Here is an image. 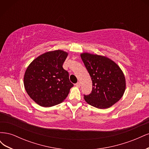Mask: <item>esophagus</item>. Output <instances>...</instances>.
Listing matches in <instances>:
<instances>
[{
  "instance_id": "esophagus-1",
  "label": "esophagus",
  "mask_w": 149,
  "mask_h": 149,
  "mask_svg": "<svg viewBox=\"0 0 149 149\" xmlns=\"http://www.w3.org/2000/svg\"><path fill=\"white\" fill-rule=\"evenodd\" d=\"M76 87H78V88H79L80 87V86H81V83H79V82H78L77 83H76Z\"/></svg>"
}]
</instances>
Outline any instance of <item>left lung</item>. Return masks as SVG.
I'll return each instance as SVG.
<instances>
[{"mask_svg": "<svg viewBox=\"0 0 149 149\" xmlns=\"http://www.w3.org/2000/svg\"><path fill=\"white\" fill-rule=\"evenodd\" d=\"M81 58L91 76L93 89L84 100L98 109H107L123 97L125 89V79L123 71L114 61L106 56L88 53Z\"/></svg>", "mask_w": 149, "mask_h": 149, "instance_id": "8db88e82", "label": "left lung"}]
</instances>
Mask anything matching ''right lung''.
<instances>
[{
  "instance_id": "obj_1",
  "label": "right lung",
  "mask_w": 149,
  "mask_h": 149,
  "mask_svg": "<svg viewBox=\"0 0 149 149\" xmlns=\"http://www.w3.org/2000/svg\"><path fill=\"white\" fill-rule=\"evenodd\" d=\"M68 53L60 49L45 53L26 68L24 84L31 99L42 107H51L63 101L73 84L63 64Z\"/></svg>"
}]
</instances>
